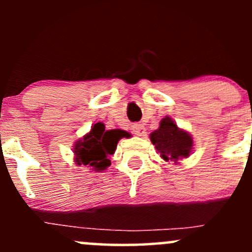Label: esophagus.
Listing matches in <instances>:
<instances>
[{
  "mask_svg": "<svg viewBox=\"0 0 252 252\" xmlns=\"http://www.w3.org/2000/svg\"><path fill=\"white\" fill-rule=\"evenodd\" d=\"M132 131H134V134L137 136H144V134H146V128H144L143 124L137 123L132 126Z\"/></svg>",
  "mask_w": 252,
  "mask_h": 252,
  "instance_id": "esophagus-1",
  "label": "esophagus"
}]
</instances>
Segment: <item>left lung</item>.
<instances>
[{"mask_svg": "<svg viewBox=\"0 0 252 252\" xmlns=\"http://www.w3.org/2000/svg\"><path fill=\"white\" fill-rule=\"evenodd\" d=\"M150 141L167 162L178 163L180 158H189L193 147L190 135L179 129L170 117L162 118L158 129L150 134Z\"/></svg>", "mask_w": 252, "mask_h": 252, "instance_id": "obj_1", "label": "left lung"}]
</instances>
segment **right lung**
<instances>
[{
    "mask_svg": "<svg viewBox=\"0 0 252 252\" xmlns=\"http://www.w3.org/2000/svg\"><path fill=\"white\" fill-rule=\"evenodd\" d=\"M129 136V132L124 130H105L103 123L94 124L89 134L74 144V160L79 166L84 164L94 170L106 169L110 166L109 155L115 153L118 141Z\"/></svg>",
    "mask_w": 252,
    "mask_h": 252,
    "instance_id": "1",
    "label": "right lung"
}]
</instances>
